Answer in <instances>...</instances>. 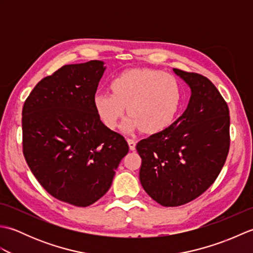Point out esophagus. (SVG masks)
Masks as SVG:
<instances>
[{
    "label": "esophagus",
    "mask_w": 253,
    "mask_h": 253,
    "mask_svg": "<svg viewBox=\"0 0 253 253\" xmlns=\"http://www.w3.org/2000/svg\"><path fill=\"white\" fill-rule=\"evenodd\" d=\"M127 142H128V146H129V149L131 150V151H133V150L136 149V141L133 140V139H127Z\"/></svg>",
    "instance_id": "esophagus-1"
}]
</instances>
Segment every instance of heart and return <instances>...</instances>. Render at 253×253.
<instances>
[{
    "instance_id": "heart-1",
    "label": "heart",
    "mask_w": 253,
    "mask_h": 253,
    "mask_svg": "<svg viewBox=\"0 0 253 253\" xmlns=\"http://www.w3.org/2000/svg\"><path fill=\"white\" fill-rule=\"evenodd\" d=\"M113 92L102 91L93 98L94 109L109 128H115L126 113L129 117L122 130L141 129L155 133L165 129L175 118L182 100V88L173 75L151 68H132L112 82Z\"/></svg>"
}]
</instances>
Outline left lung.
Returning a JSON list of instances; mask_svg holds the SVG:
<instances>
[{
  "mask_svg": "<svg viewBox=\"0 0 253 253\" xmlns=\"http://www.w3.org/2000/svg\"><path fill=\"white\" fill-rule=\"evenodd\" d=\"M188 84L187 109L164 130L139 141V179L144 191L163 207L198 198L221 171L229 150L227 103L210 80L173 68Z\"/></svg>",
  "mask_w": 253,
  "mask_h": 253,
  "instance_id": "obj_1",
  "label": "left lung"
}]
</instances>
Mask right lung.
<instances>
[{
    "instance_id": "add662e5",
    "label": "right lung",
    "mask_w": 253,
    "mask_h": 253,
    "mask_svg": "<svg viewBox=\"0 0 253 253\" xmlns=\"http://www.w3.org/2000/svg\"><path fill=\"white\" fill-rule=\"evenodd\" d=\"M105 69L102 61L63 66L37 84L23 107L27 164L51 196L76 207L105 195L129 151L94 109Z\"/></svg>"
}]
</instances>
